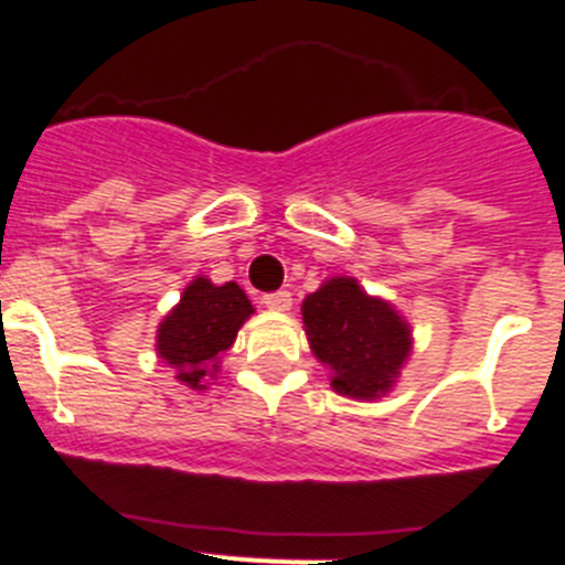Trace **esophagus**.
Wrapping results in <instances>:
<instances>
[{
  "label": "esophagus",
  "instance_id": "1",
  "mask_svg": "<svg viewBox=\"0 0 565 565\" xmlns=\"http://www.w3.org/2000/svg\"><path fill=\"white\" fill-rule=\"evenodd\" d=\"M262 303L267 309H273V312H287V309L292 307V295H289L287 289H278V292H267V295H264Z\"/></svg>",
  "mask_w": 565,
  "mask_h": 565
}]
</instances>
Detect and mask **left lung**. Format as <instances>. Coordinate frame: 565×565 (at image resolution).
Wrapping results in <instances>:
<instances>
[{
  "instance_id": "left-lung-1",
  "label": "left lung",
  "mask_w": 565,
  "mask_h": 565,
  "mask_svg": "<svg viewBox=\"0 0 565 565\" xmlns=\"http://www.w3.org/2000/svg\"><path fill=\"white\" fill-rule=\"evenodd\" d=\"M309 349L332 369V388L354 399L388 394L411 354V327L383 298L349 276L329 278L303 298Z\"/></svg>"
}]
</instances>
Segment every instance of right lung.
<instances>
[{"instance_id": "right-lung-1", "label": "right lung", "mask_w": 565, "mask_h": 565, "mask_svg": "<svg viewBox=\"0 0 565 565\" xmlns=\"http://www.w3.org/2000/svg\"><path fill=\"white\" fill-rule=\"evenodd\" d=\"M253 315V303L236 281L222 287L196 276L182 292L180 303L157 329V354L188 388H207V377L220 369L222 352L236 340L238 329Z\"/></svg>"}]
</instances>
